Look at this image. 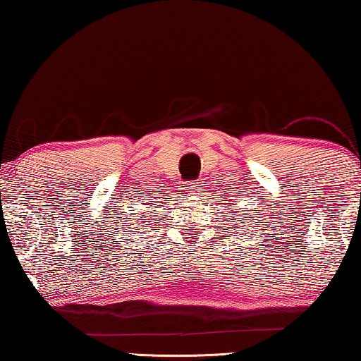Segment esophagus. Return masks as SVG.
I'll return each mask as SVG.
<instances>
[{
    "mask_svg": "<svg viewBox=\"0 0 361 361\" xmlns=\"http://www.w3.org/2000/svg\"><path fill=\"white\" fill-rule=\"evenodd\" d=\"M185 188H186V191H188V192L195 194V192L199 191L200 185H199V181H188V183H185Z\"/></svg>",
    "mask_w": 361,
    "mask_h": 361,
    "instance_id": "esophagus-1",
    "label": "esophagus"
}]
</instances>
